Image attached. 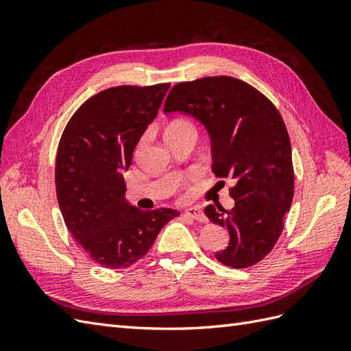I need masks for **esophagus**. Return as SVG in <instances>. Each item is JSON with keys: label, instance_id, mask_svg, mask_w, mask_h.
Here are the masks:
<instances>
[{"label": "esophagus", "instance_id": "34e87169", "mask_svg": "<svg viewBox=\"0 0 351 351\" xmlns=\"http://www.w3.org/2000/svg\"><path fill=\"white\" fill-rule=\"evenodd\" d=\"M184 215L189 217V218H192V219L200 221V222H205V221H206V217H205V214H204V210H202V209L197 208V206L189 208V209L184 212Z\"/></svg>", "mask_w": 351, "mask_h": 351}]
</instances>
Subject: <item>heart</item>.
I'll use <instances>...</instances> for the list:
<instances>
[{"mask_svg":"<svg viewBox=\"0 0 351 351\" xmlns=\"http://www.w3.org/2000/svg\"><path fill=\"white\" fill-rule=\"evenodd\" d=\"M184 129H195V127L187 123V121H183V120H178V121H174L168 125L167 132H176V130H184Z\"/></svg>","mask_w":351,"mask_h":351,"instance_id":"obj_1","label":"heart"}]
</instances>
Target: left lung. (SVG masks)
<instances>
[{
    "label": "left lung",
    "mask_w": 351,
    "mask_h": 351,
    "mask_svg": "<svg viewBox=\"0 0 351 351\" xmlns=\"http://www.w3.org/2000/svg\"><path fill=\"white\" fill-rule=\"evenodd\" d=\"M164 112H184L204 124L212 171L236 183L230 189L234 208H205L230 234L215 258L231 268L258 263L281 236L294 193L290 137L278 110L246 82L217 76L176 84Z\"/></svg>",
    "instance_id": "1"
}]
</instances>
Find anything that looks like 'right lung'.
<instances>
[{
    "label": "right lung",
    "mask_w": 351,
    "mask_h": 351,
    "mask_svg": "<svg viewBox=\"0 0 351 351\" xmlns=\"http://www.w3.org/2000/svg\"><path fill=\"white\" fill-rule=\"evenodd\" d=\"M169 83L117 86L73 114L56 162L60 210L71 236L99 265L127 268L143 258L177 209L141 210L125 199L124 171L161 107Z\"/></svg>",
    "instance_id": "1"
}]
</instances>
